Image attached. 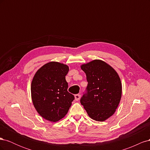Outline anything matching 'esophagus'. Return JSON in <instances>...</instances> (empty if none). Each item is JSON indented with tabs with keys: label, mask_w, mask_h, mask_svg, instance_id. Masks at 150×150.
<instances>
[{
	"label": "esophagus",
	"mask_w": 150,
	"mask_h": 150,
	"mask_svg": "<svg viewBox=\"0 0 150 150\" xmlns=\"http://www.w3.org/2000/svg\"><path fill=\"white\" fill-rule=\"evenodd\" d=\"M74 97H75V100H76V101H79V99H80V98H81V95L79 94H75Z\"/></svg>",
	"instance_id": "obj_1"
}]
</instances>
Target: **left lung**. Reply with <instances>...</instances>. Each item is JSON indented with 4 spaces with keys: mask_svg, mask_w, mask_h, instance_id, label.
<instances>
[{
    "mask_svg": "<svg viewBox=\"0 0 150 150\" xmlns=\"http://www.w3.org/2000/svg\"><path fill=\"white\" fill-rule=\"evenodd\" d=\"M86 75V93L80 99L88 116L97 121L111 116L119 105L122 85L116 71L101 60L96 59L81 66Z\"/></svg>",
    "mask_w": 150,
    "mask_h": 150,
    "instance_id": "1",
    "label": "left lung"
}]
</instances>
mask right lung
<instances>
[{
	"label": "right lung",
	"instance_id": "1",
	"mask_svg": "<svg viewBox=\"0 0 150 150\" xmlns=\"http://www.w3.org/2000/svg\"><path fill=\"white\" fill-rule=\"evenodd\" d=\"M67 65L50 62L36 72L31 83V97L34 106L43 118L56 122L64 117L74 99L67 91L66 76Z\"/></svg>",
	"mask_w": 150,
	"mask_h": 150
}]
</instances>
